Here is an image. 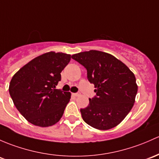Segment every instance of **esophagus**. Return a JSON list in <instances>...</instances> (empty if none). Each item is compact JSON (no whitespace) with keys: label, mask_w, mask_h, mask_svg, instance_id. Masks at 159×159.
<instances>
[{"label":"esophagus","mask_w":159,"mask_h":159,"mask_svg":"<svg viewBox=\"0 0 159 159\" xmlns=\"http://www.w3.org/2000/svg\"><path fill=\"white\" fill-rule=\"evenodd\" d=\"M73 95H74L75 97H79V96H81V93H80V92L74 93H73Z\"/></svg>","instance_id":"obj_1"}]
</instances>
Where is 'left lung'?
<instances>
[{
	"mask_svg": "<svg viewBox=\"0 0 159 159\" xmlns=\"http://www.w3.org/2000/svg\"><path fill=\"white\" fill-rule=\"evenodd\" d=\"M84 66L96 96L81 109L85 123L100 130L119 125L133 108L138 91L136 77L126 65L109 53L98 50L72 55Z\"/></svg>",
	"mask_w": 159,
	"mask_h": 159,
	"instance_id": "obj_1",
	"label": "left lung"
}]
</instances>
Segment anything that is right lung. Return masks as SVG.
Listing matches in <instances>:
<instances>
[{
    "label": "right lung",
    "mask_w": 159,
    "mask_h": 159,
    "mask_svg": "<svg viewBox=\"0 0 159 159\" xmlns=\"http://www.w3.org/2000/svg\"><path fill=\"white\" fill-rule=\"evenodd\" d=\"M71 55L49 52L33 58L13 76L9 93L16 109L28 122L48 127L59 121L71 93L56 89Z\"/></svg>",
    "instance_id": "1"
}]
</instances>
